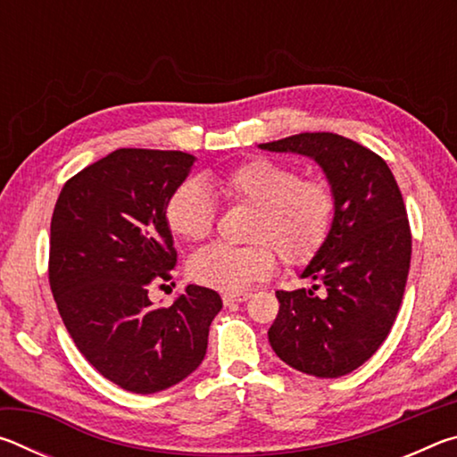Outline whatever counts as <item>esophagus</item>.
Instances as JSON below:
<instances>
[{
	"label": "esophagus",
	"mask_w": 457,
	"mask_h": 457,
	"mask_svg": "<svg viewBox=\"0 0 457 457\" xmlns=\"http://www.w3.org/2000/svg\"><path fill=\"white\" fill-rule=\"evenodd\" d=\"M252 294L247 292H229V294H223V304L231 306V304H237V303H245L247 298H250Z\"/></svg>",
	"instance_id": "1"
}]
</instances>
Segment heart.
<instances>
[{
    "mask_svg": "<svg viewBox=\"0 0 457 457\" xmlns=\"http://www.w3.org/2000/svg\"><path fill=\"white\" fill-rule=\"evenodd\" d=\"M220 185L229 201L253 207L247 245L212 244L193 253V282L221 292H239L264 280L276 268V253L288 266L311 262L335 223L337 197L330 183L300 177L296 167L256 157L229 169ZM165 220L177 237L199 242L213 231L215 201L207 185L187 177L173 189Z\"/></svg>",
    "mask_w": 457,
    "mask_h": 457,
    "instance_id": "heart-1",
    "label": "heart"
}]
</instances>
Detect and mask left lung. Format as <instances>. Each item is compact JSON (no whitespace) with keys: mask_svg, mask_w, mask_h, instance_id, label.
<instances>
[{"mask_svg":"<svg viewBox=\"0 0 457 457\" xmlns=\"http://www.w3.org/2000/svg\"><path fill=\"white\" fill-rule=\"evenodd\" d=\"M260 146L314 159L337 197L327 242L303 272L316 284L276 292L268 340L300 373L343 377L377 353L403 300L411 262L403 195L385 161L346 137L300 133Z\"/></svg>","mask_w":457,"mask_h":457,"instance_id":"8db88e82","label":"left lung"}]
</instances>
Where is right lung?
<instances>
[{"label": "right lung", "instance_id": "1", "mask_svg": "<svg viewBox=\"0 0 457 457\" xmlns=\"http://www.w3.org/2000/svg\"><path fill=\"white\" fill-rule=\"evenodd\" d=\"M195 157L117 149L64 183L50 223L48 278L64 327L92 367L130 393L183 381L207 351L220 294L189 284L154 308L177 264L165 205Z\"/></svg>", "mask_w": 457, "mask_h": 457}]
</instances>
